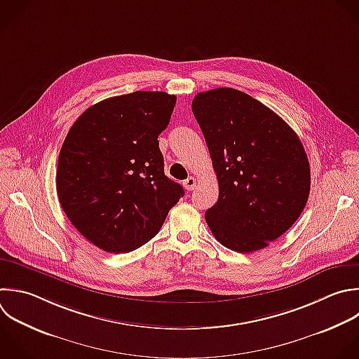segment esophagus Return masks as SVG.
Returning a JSON list of instances; mask_svg holds the SVG:
<instances>
[{"mask_svg": "<svg viewBox=\"0 0 359 359\" xmlns=\"http://www.w3.org/2000/svg\"><path fill=\"white\" fill-rule=\"evenodd\" d=\"M182 184H184V188L187 191H192L196 187V180L194 177H188Z\"/></svg>", "mask_w": 359, "mask_h": 359, "instance_id": "obj_1", "label": "esophagus"}]
</instances>
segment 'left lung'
Returning a JSON list of instances; mask_svg holds the SVG:
<instances>
[{"mask_svg":"<svg viewBox=\"0 0 359 359\" xmlns=\"http://www.w3.org/2000/svg\"><path fill=\"white\" fill-rule=\"evenodd\" d=\"M192 112L208 144L219 199L205 219L215 238L238 252L265 248L303 212L310 165L293 129L245 93L195 95Z\"/></svg>","mask_w":359,"mask_h":359,"instance_id":"left-lung-1","label":"left lung"}]
</instances>
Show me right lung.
<instances>
[{"mask_svg": "<svg viewBox=\"0 0 359 359\" xmlns=\"http://www.w3.org/2000/svg\"><path fill=\"white\" fill-rule=\"evenodd\" d=\"M175 95L136 91L90 107L62 146L56 188L73 226L107 252H129L150 241L184 196L164 174L158 135Z\"/></svg>", "mask_w": 359, "mask_h": 359, "instance_id": "add662e5", "label": "right lung"}]
</instances>
